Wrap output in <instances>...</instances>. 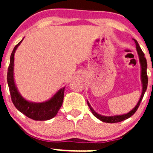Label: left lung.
<instances>
[{
    "mask_svg": "<svg viewBox=\"0 0 153 153\" xmlns=\"http://www.w3.org/2000/svg\"><path fill=\"white\" fill-rule=\"evenodd\" d=\"M134 41H135V44H136V49H137V52H138V55H139V58H140V63H141V81H142L143 84V89H142V94H141V96L140 98L139 101L137 104V105L135 106L133 109L130 111L128 113L124 114V115H115V116H103V115H99L97 112H95V111L93 110L92 107H91L90 104H89V102L87 101V104L89 106V109L90 110L92 111V114L96 117L97 118H98L99 120H101V121L103 122H106V123H118L120 122V121H124V120L127 119L129 118V117L132 116V115H134L135 112L137 111L138 108L139 107L140 104H141V101L142 100L143 95H144L145 92L146 90V88H147V84H148V78H147V74H146V68H147V63H146V59L144 57V53L142 52L141 50V47H140L139 44H138V41L136 40L133 39Z\"/></svg>",
    "mask_w": 153,
    "mask_h": 153,
    "instance_id": "left-lung-1",
    "label": "left lung"
}]
</instances>
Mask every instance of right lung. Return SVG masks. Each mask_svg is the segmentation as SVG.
I'll use <instances>...</instances> for the list:
<instances>
[{"label": "right lung", "mask_w": 153, "mask_h": 153, "mask_svg": "<svg viewBox=\"0 0 153 153\" xmlns=\"http://www.w3.org/2000/svg\"><path fill=\"white\" fill-rule=\"evenodd\" d=\"M23 41V40H22ZM22 41H20L13 49L10 56V63L7 72V82L10 89L11 98L15 107L29 118L35 121H46L55 117L61 108L64 100V89H60L52 98L44 103H32L24 99L18 92L13 76L14 55L16 49Z\"/></svg>", "instance_id": "obj_1"}]
</instances>
